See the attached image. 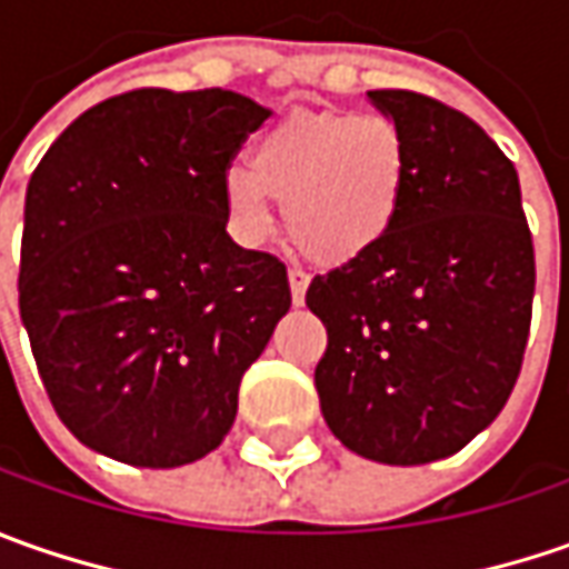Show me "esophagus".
Masks as SVG:
<instances>
[{
    "label": "esophagus",
    "instance_id": "esophagus-1",
    "mask_svg": "<svg viewBox=\"0 0 569 569\" xmlns=\"http://www.w3.org/2000/svg\"><path fill=\"white\" fill-rule=\"evenodd\" d=\"M288 281H291V300H295V307H300L303 295H307V284H310V274L303 272V269H291Z\"/></svg>",
    "mask_w": 569,
    "mask_h": 569
}]
</instances>
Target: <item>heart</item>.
<instances>
[{
  "instance_id": "1",
  "label": "heart",
  "mask_w": 569,
  "mask_h": 569,
  "mask_svg": "<svg viewBox=\"0 0 569 569\" xmlns=\"http://www.w3.org/2000/svg\"><path fill=\"white\" fill-rule=\"evenodd\" d=\"M411 164V142L386 113H300L256 139L250 167H230L221 196L243 240L269 237L274 199L297 250L319 266H348L396 230Z\"/></svg>"
}]
</instances>
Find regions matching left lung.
Wrapping results in <instances>:
<instances>
[{"instance_id":"8db88e82","label":"left lung","mask_w":569,"mask_h":569,"mask_svg":"<svg viewBox=\"0 0 569 569\" xmlns=\"http://www.w3.org/2000/svg\"><path fill=\"white\" fill-rule=\"evenodd\" d=\"M411 142V189L386 243L317 274L307 307L329 345L317 392L329 430L386 466L447 459L513 392L536 250L513 161L440 100L367 91Z\"/></svg>"}]
</instances>
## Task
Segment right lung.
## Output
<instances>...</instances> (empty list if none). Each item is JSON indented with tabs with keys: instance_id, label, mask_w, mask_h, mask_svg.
<instances>
[{
	"instance_id": "right-lung-1",
	"label": "right lung",
	"mask_w": 569,
	"mask_h": 569,
	"mask_svg": "<svg viewBox=\"0 0 569 569\" xmlns=\"http://www.w3.org/2000/svg\"><path fill=\"white\" fill-rule=\"evenodd\" d=\"M269 113L221 88L126 91L31 173L18 307L84 447L177 469L228 437L240 380L291 307L284 262L230 240L221 196Z\"/></svg>"
}]
</instances>
